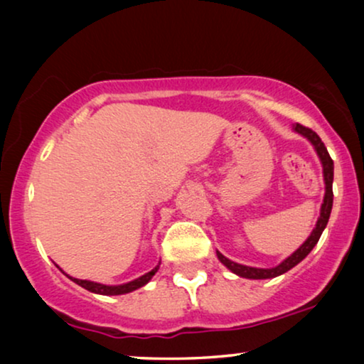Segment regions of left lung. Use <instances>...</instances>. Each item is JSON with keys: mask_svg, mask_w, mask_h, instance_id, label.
Returning <instances> with one entry per match:
<instances>
[{"mask_svg": "<svg viewBox=\"0 0 364 364\" xmlns=\"http://www.w3.org/2000/svg\"><path fill=\"white\" fill-rule=\"evenodd\" d=\"M293 129L298 134H301L303 137H306L308 141L313 144L315 151L320 157V161L323 164V177H325V198H323L321 203V210H320V218H318L316 227L313 228L311 235L306 238V242L298 248L295 253H291L287 260H283L280 265H277L275 268H253V267H247V265H240V263H235L232 260H228L227 257H223L220 252H217L218 260H220L223 265H225L228 270H232L235 275L243 277V278H250V280H265V278H275L278 275H283V273L290 270L295 265H298L303 258H305L308 253L313 250V247L316 245L318 240H320L323 230H325L328 220H330V213H331V207H333V161L328 154L325 144L321 142V139L318 137L316 132H313L311 129H308L301 124H295Z\"/></svg>", "mask_w": 364, "mask_h": 364, "instance_id": "1", "label": "left lung"}]
</instances>
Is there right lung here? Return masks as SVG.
I'll list each match as a JSON object with an SVG mask.
<instances>
[{
  "instance_id": "1",
  "label": "right lung",
  "mask_w": 364,
  "mask_h": 364,
  "mask_svg": "<svg viewBox=\"0 0 364 364\" xmlns=\"http://www.w3.org/2000/svg\"><path fill=\"white\" fill-rule=\"evenodd\" d=\"M159 270V265L151 270L146 275L139 277L137 280L134 282H129V283H124V285H116V287H109V285H102V283H96V282H89V280H77V278H73L69 277L74 283H77L79 287L86 288V290L92 291V293H99V295H124V293H131L134 290H137V288H141L146 285V283L151 280V278L156 275V272Z\"/></svg>"
}]
</instances>
